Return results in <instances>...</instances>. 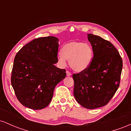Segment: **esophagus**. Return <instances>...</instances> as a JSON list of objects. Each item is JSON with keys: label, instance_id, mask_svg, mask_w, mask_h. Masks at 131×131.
I'll return each mask as SVG.
<instances>
[{"label": "esophagus", "instance_id": "obj_1", "mask_svg": "<svg viewBox=\"0 0 131 131\" xmlns=\"http://www.w3.org/2000/svg\"><path fill=\"white\" fill-rule=\"evenodd\" d=\"M66 73H67V76H71V73L70 71H67V72H66Z\"/></svg>", "mask_w": 131, "mask_h": 131}]
</instances>
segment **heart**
I'll use <instances>...</instances> for the list:
<instances>
[{"mask_svg":"<svg viewBox=\"0 0 131 131\" xmlns=\"http://www.w3.org/2000/svg\"><path fill=\"white\" fill-rule=\"evenodd\" d=\"M94 57V51L89 43L79 41H71L62 47L58 61L62 65L69 60L71 68L77 73H81L91 65Z\"/></svg>","mask_w":131,"mask_h":131,"instance_id":"1","label":"heart"}]
</instances>
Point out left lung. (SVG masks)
I'll use <instances>...</instances> for the list:
<instances>
[{
    "mask_svg": "<svg viewBox=\"0 0 131 131\" xmlns=\"http://www.w3.org/2000/svg\"><path fill=\"white\" fill-rule=\"evenodd\" d=\"M88 37L94 57L87 70L73 74V94L81 106L95 109L107 104L118 90L123 60L110 42L92 34Z\"/></svg>",
    "mask_w": 131,
    "mask_h": 131,
    "instance_id": "obj_1",
    "label": "left lung"
}]
</instances>
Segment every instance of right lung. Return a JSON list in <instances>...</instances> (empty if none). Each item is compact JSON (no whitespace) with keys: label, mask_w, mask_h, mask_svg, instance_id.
Masks as SVG:
<instances>
[{"label":"right lung","mask_w":131,"mask_h":131,"mask_svg":"<svg viewBox=\"0 0 131 131\" xmlns=\"http://www.w3.org/2000/svg\"><path fill=\"white\" fill-rule=\"evenodd\" d=\"M58 39H35L16 53L11 83L19 102L32 110H41L52 100L55 86L66 77V70L54 65L58 62Z\"/></svg>","instance_id":"1"}]
</instances>
